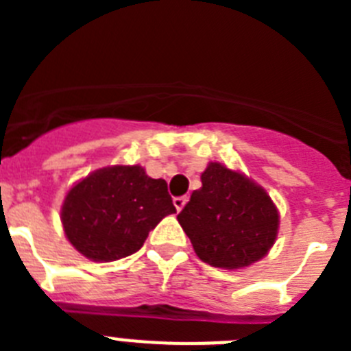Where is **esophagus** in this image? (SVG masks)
<instances>
[{
    "label": "esophagus",
    "instance_id": "34e87169",
    "mask_svg": "<svg viewBox=\"0 0 351 351\" xmlns=\"http://www.w3.org/2000/svg\"><path fill=\"white\" fill-rule=\"evenodd\" d=\"M186 202H188V197H176L173 198V206H176V209L181 210L182 207L186 206Z\"/></svg>",
    "mask_w": 351,
    "mask_h": 351
}]
</instances>
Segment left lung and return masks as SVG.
I'll use <instances>...</instances> for the list:
<instances>
[{
	"label": "left lung",
	"mask_w": 351,
	"mask_h": 351,
	"mask_svg": "<svg viewBox=\"0 0 351 351\" xmlns=\"http://www.w3.org/2000/svg\"><path fill=\"white\" fill-rule=\"evenodd\" d=\"M200 179L202 188L178 214L198 258L213 267L241 269L267 255L280 214L265 190L221 163H209Z\"/></svg>",
	"instance_id": "obj_1"
}]
</instances>
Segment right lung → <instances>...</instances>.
<instances>
[{
	"label": "right lung",
	"mask_w": 351,
	"mask_h": 351,
	"mask_svg": "<svg viewBox=\"0 0 351 351\" xmlns=\"http://www.w3.org/2000/svg\"><path fill=\"white\" fill-rule=\"evenodd\" d=\"M176 213L163 179L138 165L107 167L77 182L64 198L61 221L71 246L95 262L137 253L149 232Z\"/></svg>",
	"instance_id": "right-lung-1"
}]
</instances>
